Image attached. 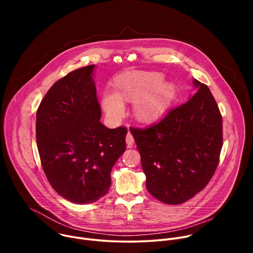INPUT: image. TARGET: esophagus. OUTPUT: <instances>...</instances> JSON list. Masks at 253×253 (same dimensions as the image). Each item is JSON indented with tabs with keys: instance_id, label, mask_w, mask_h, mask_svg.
Masks as SVG:
<instances>
[{
	"instance_id": "obj_1",
	"label": "esophagus",
	"mask_w": 253,
	"mask_h": 253,
	"mask_svg": "<svg viewBox=\"0 0 253 253\" xmlns=\"http://www.w3.org/2000/svg\"><path fill=\"white\" fill-rule=\"evenodd\" d=\"M126 143H127L128 148H131L132 145H133V143H134V137L130 132H128V134L126 136Z\"/></svg>"
}]
</instances>
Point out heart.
Instances as JSON below:
<instances>
[{"instance_id": "heart-1", "label": "heart", "mask_w": 253, "mask_h": 253, "mask_svg": "<svg viewBox=\"0 0 253 253\" xmlns=\"http://www.w3.org/2000/svg\"><path fill=\"white\" fill-rule=\"evenodd\" d=\"M164 77L159 73H132L118 81L119 93L105 92L102 106L106 114L112 119H119L125 112L122 99L131 100L146 93L136 103L135 109L142 118H151L161 113L168 102L174 97L175 90L171 84H164Z\"/></svg>"}]
</instances>
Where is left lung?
<instances>
[{"label":"left lung","mask_w":253,"mask_h":253,"mask_svg":"<svg viewBox=\"0 0 253 253\" xmlns=\"http://www.w3.org/2000/svg\"><path fill=\"white\" fill-rule=\"evenodd\" d=\"M198 90L145 128L131 127L148 192L166 204H181L209 183L219 163L222 116L209 88Z\"/></svg>","instance_id":"1"}]
</instances>
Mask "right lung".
Returning a JSON list of instances; mask_svg holds the SVG:
<instances>
[{"mask_svg":"<svg viewBox=\"0 0 253 253\" xmlns=\"http://www.w3.org/2000/svg\"><path fill=\"white\" fill-rule=\"evenodd\" d=\"M94 65L72 71L47 92L37 110L36 140L49 183L65 199L88 204L111 185V170L126 150V127L109 129L92 78Z\"/></svg>","mask_w":253,"mask_h":253,"instance_id":"add662e5","label":"right lung"}]
</instances>
